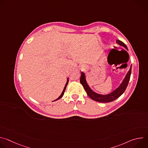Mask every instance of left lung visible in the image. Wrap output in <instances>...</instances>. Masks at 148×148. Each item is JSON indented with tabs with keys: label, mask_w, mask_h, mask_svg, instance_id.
<instances>
[{
	"label": "left lung",
	"mask_w": 148,
	"mask_h": 148,
	"mask_svg": "<svg viewBox=\"0 0 148 148\" xmlns=\"http://www.w3.org/2000/svg\"><path fill=\"white\" fill-rule=\"evenodd\" d=\"M116 42L118 45L123 46L125 49L128 50L127 46H126L125 43L119 40H116ZM131 69H132V66H131V68L130 69V71L128 72L127 74L126 75L124 79L123 80L122 82L121 83L119 87L116 88L115 91H114L112 92H111L110 94L108 95H101L98 94L95 92H94L88 86L87 84L86 80V76L85 74L83 72L81 73V77H80V83L82 84V86L84 87V90H86L87 95L94 101L99 102H112L118 98H119L125 91L126 87H127L128 83L130 79V77L131 74Z\"/></svg>",
	"instance_id": "8db88e82"
}]
</instances>
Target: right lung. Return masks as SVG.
<instances>
[{
	"label": "right lung",
	"instance_id": "right-lung-1",
	"mask_svg": "<svg viewBox=\"0 0 148 148\" xmlns=\"http://www.w3.org/2000/svg\"><path fill=\"white\" fill-rule=\"evenodd\" d=\"M68 83H69V79H67V83L66 84V86H65V87H64V90H63V91H62V93H61V94L60 95V96L57 98V99H56L55 101H57V100H58V99H59L60 98H61L62 96H63V95H64V92H65V90H66V87H67V84H68Z\"/></svg>",
	"mask_w": 148,
	"mask_h": 148
}]
</instances>
